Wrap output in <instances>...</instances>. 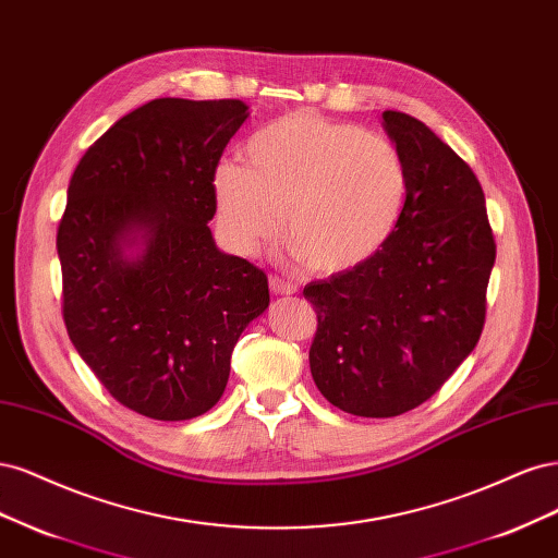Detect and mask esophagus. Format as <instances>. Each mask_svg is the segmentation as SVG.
Segmentation results:
<instances>
[{"mask_svg": "<svg viewBox=\"0 0 558 558\" xmlns=\"http://www.w3.org/2000/svg\"><path fill=\"white\" fill-rule=\"evenodd\" d=\"M268 287H271L274 294H280V296L294 294V292H296V284H294L292 280L280 278V276H271V278H268Z\"/></svg>", "mask_w": 558, "mask_h": 558, "instance_id": "obj_1", "label": "esophagus"}]
</instances>
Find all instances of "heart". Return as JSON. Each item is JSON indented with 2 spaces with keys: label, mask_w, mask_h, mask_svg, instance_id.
I'll return each mask as SVG.
<instances>
[{
  "label": "heart",
  "mask_w": 558,
  "mask_h": 558,
  "mask_svg": "<svg viewBox=\"0 0 558 558\" xmlns=\"http://www.w3.org/2000/svg\"><path fill=\"white\" fill-rule=\"evenodd\" d=\"M250 167L222 161L213 173L218 220L241 253L274 239L317 274L364 264L397 229L408 192L401 150L375 132L296 111L247 141Z\"/></svg>",
  "instance_id": "obj_1"
}]
</instances>
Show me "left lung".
<instances>
[{"label":"left lung","instance_id":"8db88e82","mask_svg":"<svg viewBox=\"0 0 558 558\" xmlns=\"http://www.w3.org/2000/svg\"><path fill=\"white\" fill-rule=\"evenodd\" d=\"M383 120L408 171L397 229L364 264L303 287L313 380L356 417L403 415L445 385L477 345L496 259L473 169L422 120Z\"/></svg>","mask_w":558,"mask_h":558}]
</instances>
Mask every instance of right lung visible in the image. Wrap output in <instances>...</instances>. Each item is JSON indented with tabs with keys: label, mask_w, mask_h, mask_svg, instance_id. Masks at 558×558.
<instances>
[{
	"label": "right lung",
	"mask_w": 558,
	"mask_h": 558,
	"mask_svg": "<svg viewBox=\"0 0 558 558\" xmlns=\"http://www.w3.org/2000/svg\"><path fill=\"white\" fill-rule=\"evenodd\" d=\"M245 118L239 99H153L101 134L69 181L64 327L106 391L143 417L208 412L239 336L268 308L266 274L220 253L208 227L213 173Z\"/></svg>",
	"instance_id": "right-lung-1"
}]
</instances>
